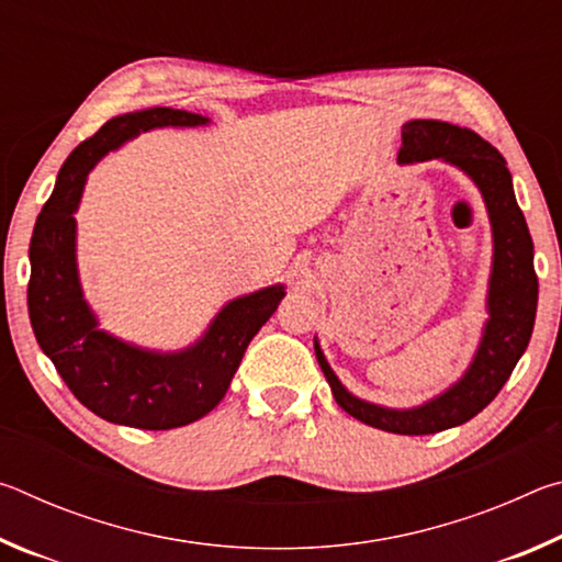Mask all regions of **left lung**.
<instances>
[{
	"mask_svg": "<svg viewBox=\"0 0 562 562\" xmlns=\"http://www.w3.org/2000/svg\"><path fill=\"white\" fill-rule=\"evenodd\" d=\"M404 146L398 150L402 164L414 160H449L463 168L481 188L493 225V274L488 310L491 319L473 364L459 384L436 396L434 402L394 412L367 404L351 396L331 372L322 349L315 345L317 361L331 386L337 404L359 422L374 429L404 436L436 434L465 424L483 412L508 382L518 359L526 351L538 307V274L532 268V240L520 207L513 195L510 173L503 158L488 140L473 131L446 121H408L402 131Z\"/></svg>",
	"mask_w": 562,
	"mask_h": 562,
	"instance_id": "8db88e82",
	"label": "left lung"
}]
</instances>
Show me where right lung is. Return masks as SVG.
<instances>
[{"mask_svg":"<svg viewBox=\"0 0 562 562\" xmlns=\"http://www.w3.org/2000/svg\"><path fill=\"white\" fill-rule=\"evenodd\" d=\"M205 116L176 109L123 113L71 150L49 201L36 217L26 300L36 341L66 386L111 424L166 431L193 424L221 404L250 339L278 310L284 292L268 288L233 300L207 335L180 355H154L109 337L81 297L76 274V221L83 180L93 164L138 133L164 126H203Z\"/></svg>","mask_w":562,"mask_h":562,"instance_id":"right-lung-1","label":"right lung"}]
</instances>
